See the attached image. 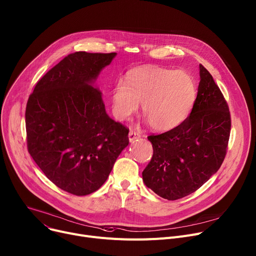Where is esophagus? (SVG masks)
Returning <instances> with one entry per match:
<instances>
[{"label": "esophagus", "instance_id": "obj_1", "mask_svg": "<svg viewBox=\"0 0 256 256\" xmlns=\"http://www.w3.org/2000/svg\"><path fill=\"white\" fill-rule=\"evenodd\" d=\"M140 137H141L140 134H138L137 132H134V130H130L128 132V140H130V142H132V141H134L136 139H138Z\"/></svg>", "mask_w": 256, "mask_h": 256}]
</instances>
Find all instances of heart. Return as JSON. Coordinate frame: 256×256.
I'll list each match as a JSON object with an SVG mask.
<instances>
[{"label": "heart", "mask_w": 256, "mask_h": 256, "mask_svg": "<svg viewBox=\"0 0 256 256\" xmlns=\"http://www.w3.org/2000/svg\"><path fill=\"white\" fill-rule=\"evenodd\" d=\"M196 96L190 75L156 66L130 70L126 83L118 81L111 92V105L115 117L126 120L142 103V111L150 126L168 130L179 126L190 114Z\"/></svg>", "instance_id": "heart-1"}]
</instances>
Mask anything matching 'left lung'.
Listing matches in <instances>:
<instances>
[{
  "mask_svg": "<svg viewBox=\"0 0 256 256\" xmlns=\"http://www.w3.org/2000/svg\"><path fill=\"white\" fill-rule=\"evenodd\" d=\"M200 76L190 114L176 128L148 136L153 156L142 173L143 181L168 200L198 190L218 171L226 156L232 126L228 105L202 64Z\"/></svg>",
  "mask_w": 256,
  "mask_h": 256,
  "instance_id": "obj_1",
  "label": "left lung"
}]
</instances>
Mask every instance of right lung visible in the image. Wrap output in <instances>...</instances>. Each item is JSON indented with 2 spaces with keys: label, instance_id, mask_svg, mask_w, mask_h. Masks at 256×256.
Returning <instances> with one entry per match:
<instances>
[{
  "label": "right lung",
  "instance_id": "add662e5",
  "mask_svg": "<svg viewBox=\"0 0 256 256\" xmlns=\"http://www.w3.org/2000/svg\"><path fill=\"white\" fill-rule=\"evenodd\" d=\"M115 56L69 54L37 82L28 100V151L51 182L74 196L98 190L130 142V130L108 116L100 92L92 85Z\"/></svg>",
  "mask_w": 256,
  "mask_h": 256
}]
</instances>
